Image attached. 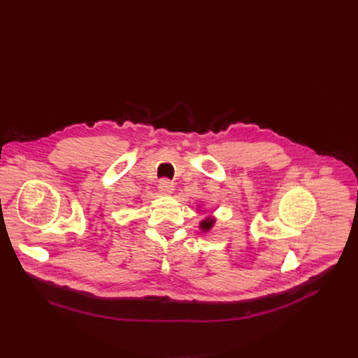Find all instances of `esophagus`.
<instances>
[{
    "mask_svg": "<svg viewBox=\"0 0 358 358\" xmlns=\"http://www.w3.org/2000/svg\"><path fill=\"white\" fill-rule=\"evenodd\" d=\"M158 189H159L161 194H164V196H171L173 192H174V184H173L171 181H168V180H162V181H159V184H158Z\"/></svg>",
    "mask_w": 358,
    "mask_h": 358,
    "instance_id": "34e87169",
    "label": "esophagus"
}]
</instances>
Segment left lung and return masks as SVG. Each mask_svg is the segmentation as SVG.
I'll return each instance as SVG.
<instances>
[{
  "label": "left lung",
  "instance_id": "1",
  "mask_svg": "<svg viewBox=\"0 0 358 358\" xmlns=\"http://www.w3.org/2000/svg\"><path fill=\"white\" fill-rule=\"evenodd\" d=\"M197 208H200V206H197ZM215 223H216V217H215V216H206L204 219L200 220L199 228H200V231H201L203 234H208L209 231L213 229Z\"/></svg>",
  "mask_w": 358,
  "mask_h": 358
}]
</instances>
